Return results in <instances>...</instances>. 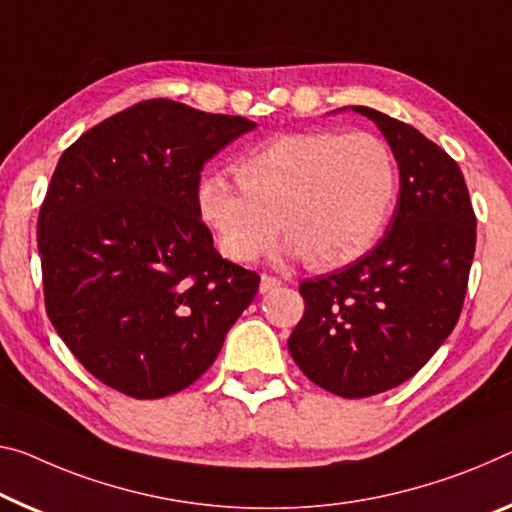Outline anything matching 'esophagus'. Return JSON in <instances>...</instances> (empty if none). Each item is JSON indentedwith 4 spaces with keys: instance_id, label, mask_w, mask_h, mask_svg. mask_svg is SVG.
Returning <instances> with one entry per match:
<instances>
[{
    "instance_id": "obj_1",
    "label": "esophagus",
    "mask_w": 512,
    "mask_h": 512,
    "mask_svg": "<svg viewBox=\"0 0 512 512\" xmlns=\"http://www.w3.org/2000/svg\"><path fill=\"white\" fill-rule=\"evenodd\" d=\"M277 286H281V279L272 277V274H263V277H261V293H267V290H274Z\"/></svg>"
}]
</instances>
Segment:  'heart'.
<instances>
[{"label":"heart","instance_id":"obj_1","mask_svg":"<svg viewBox=\"0 0 512 512\" xmlns=\"http://www.w3.org/2000/svg\"><path fill=\"white\" fill-rule=\"evenodd\" d=\"M238 180L208 171L196 210L231 261L251 263L281 231L313 267H338L371 249L398 192L389 146L371 132H293L238 162Z\"/></svg>","mask_w":512,"mask_h":512}]
</instances>
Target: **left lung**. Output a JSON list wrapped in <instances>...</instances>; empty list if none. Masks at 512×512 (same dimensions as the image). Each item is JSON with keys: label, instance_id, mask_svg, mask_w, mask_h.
<instances>
[{"label": "left lung", "instance_id": "left-lung-1", "mask_svg": "<svg viewBox=\"0 0 512 512\" xmlns=\"http://www.w3.org/2000/svg\"><path fill=\"white\" fill-rule=\"evenodd\" d=\"M352 109L389 141L398 203L366 256L300 283L304 316L288 350L313 384L368 398L410 380L453 332L474 261L476 215L451 155L412 125Z\"/></svg>", "mask_w": 512, "mask_h": 512}]
</instances>
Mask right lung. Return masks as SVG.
Returning <instances> with one entry per match:
<instances>
[{"label":"right lung","mask_w":512,"mask_h":512,"mask_svg":"<svg viewBox=\"0 0 512 512\" xmlns=\"http://www.w3.org/2000/svg\"><path fill=\"white\" fill-rule=\"evenodd\" d=\"M245 116L153 98L68 146L38 215L45 309L75 359L139 400L190 387L261 277L226 258L196 210L201 169Z\"/></svg>","instance_id":"right-lung-1"}]
</instances>
